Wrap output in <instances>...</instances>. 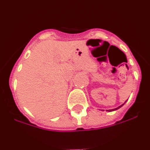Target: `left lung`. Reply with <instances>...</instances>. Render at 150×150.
Returning a JSON list of instances; mask_svg holds the SVG:
<instances>
[{"mask_svg":"<svg viewBox=\"0 0 150 150\" xmlns=\"http://www.w3.org/2000/svg\"><path fill=\"white\" fill-rule=\"evenodd\" d=\"M126 102V101H125ZM125 103L123 104H122L121 106H120V107H116V108H115V109H112V110H107V111H108V112H111V111H114V110H118V109H120V107H122L123 105H124L125 104Z\"/></svg>","mask_w":150,"mask_h":150,"instance_id":"8db88e82","label":"left lung"}]
</instances>
